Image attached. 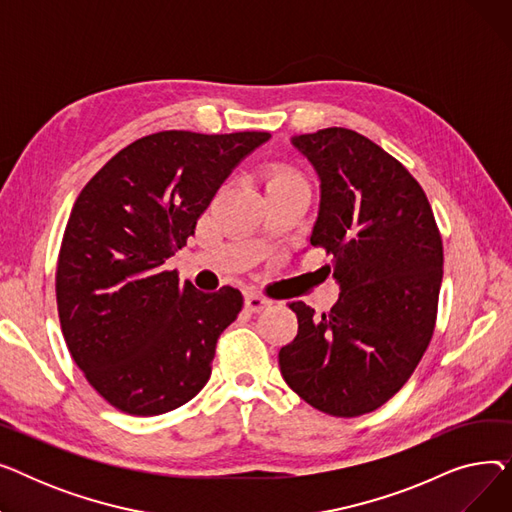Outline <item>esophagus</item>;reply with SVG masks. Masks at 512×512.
Here are the masks:
<instances>
[{
	"mask_svg": "<svg viewBox=\"0 0 512 512\" xmlns=\"http://www.w3.org/2000/svg\"><path fill=\"white\" fill-rule=\"evenodd\" d=\"M270 305H272V301L261 297V294H257V292H247L245 294V309L251 311V313H259V311H263L265 307H270Z\"/></svg>",
	"mask_w": 512,
	"mask_h": 512,
	"instance_id": "1",
	"label": "esophagus"
}]
</instances>
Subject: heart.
Masks as SVG:
<instances>
[{
	"mask_svg": "<svg viewBox=\"0 0 512 512\" xmlns=\"http://www.w3.org/2000/svg\"><path fill=\"white\" fill-rule=\"evenodd\" d=\"M288 186H307V182L299 172H294L288 166L274 164L267 168V172H265L267 191H274V188H288Z\"/></svg>",
	"mask_w": 512,
	"mask_h": 512,
	"instance_id": "b5f03b06",
	"label": "heart"
}]
</instances>
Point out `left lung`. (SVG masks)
Masks as SVG:
<instances>
[{
	"instance_id": "left-lung-1",
	"label": "left lung",
	"mask_w": 512,
	"mask_h": 512,
	"mask_svg": "<svg viewBox=\"0 0 512 512\" xmlns=\"http://www.w3.org/2000/svg\"><path fill=\"white\" fill-rule=\"evenodd\" d=\"M292 145L321 180L311 245L332 255L340 297L321 315L288 303L299 332L280 371L317 411L359 417L407 384L434 336L442 236L419 182L363 134L334 126Z\"/></svg>"
}]
</instances>
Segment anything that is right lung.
Instances as JSON below:
<instances>
[{"label": "right lung", "mask_w": 512, "mask_h": 512, "mask_svg": "<svg viewBox=\"0 0 512 512\" xmlns=\"http://www.w3.org/2000/svg\"><path fill=\"white\" fill-rule=\"evenodd\" d=\"M270 132L164 130L118 151L80 191L62 238V334L87 382L122 413L182 407L211 375L242 309L232 286L201 292L164 267L242 157Z\"/></svg>", "instance_id": "right-lung-1"}]
</instances>
